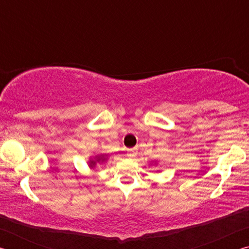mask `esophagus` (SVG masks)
Segmentation results:
<instances>
[{"label": "esophagus", "mask_w": 249, "mask_h": 249, "mask_svg": "<svg viewBox=\"0 0 249 249\" xmlns=\"http://www.w3.org/2000/svg\"><path fill=\"white\" fill-rule=\"evenodd\" d=\"M137 155V148H130V149H127V156L130 158L133 157H136Z\"/></svg>", "instance_id": "esophagus-1"}]
</instances>
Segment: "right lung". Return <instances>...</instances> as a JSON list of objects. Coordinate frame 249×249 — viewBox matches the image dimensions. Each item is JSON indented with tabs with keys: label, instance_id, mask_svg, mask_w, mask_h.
Returning <instances> with one entry per match:
<instances>
[{
	"label": "right lung",
	"instance_id": "add662e5",
	"mask_svg": "<svg viewBox=\"0 0 249 249\" xmlns=\"http://www.w3.org/2000/svg\"><path fill=\"white\" fill-rule=\"evenodd\" d=\"M105 157H107V156H105V155H99V156H96L94 160H93V159L90 160V162H89V163H90V167H91V168H93V167L95 166V163H96V162L104 161V160H105Z\"/></svg>",
	"mask_w": 249,
	"mask_h": 249
}]
</instances>
